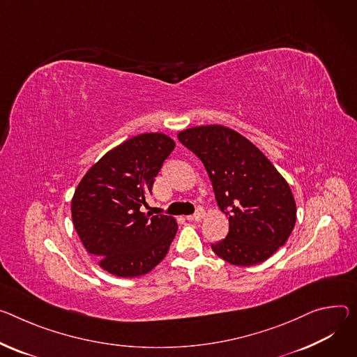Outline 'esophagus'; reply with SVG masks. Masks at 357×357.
<instances>
[{
  "label": "esophagus",
  "instance_id": "1",
  "mask_svg": "<svg viewBox=\"0 0 357 357\" xmlns=\"http://www.w3.org/2000/svg\"><path fill=\"white\" fill-rule=\"evenodd\" d=\"M204 216H205V211L204 209H198L193 215L186 216V219H189V220H201Z\"/></svg>",
  "mask_w": 357,
  "mask_h": 357
}]
</instances>
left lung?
<instances>
[{
  "label": "left lung",
  "mask_w": 357,
  "mask_h": 357,
  "mask_svg": "<svg viewBox=\"0 0 357 357\" xmlns=\"http://www.w3.org/2000/svg\"><path fill=\"white\" fill-rule=\"evenodd\" d=\"M178 139L205 165L229 232L212 250L235 266L265 262L286 243L296 223V202L265 153L222 125L188 128Z\"/></svg>",
  "instance_id": "obj_1"
}]
</instances>
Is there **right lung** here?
Wrapping results in <instances>:
<instances>
[{"label":"right lung","mask_w":357,"mask_h":357,"mask_svg":"<svg viewBox=\"0 0 357 357\" xmlns=\"http://www.w3.org/2000/svg\"><path fill=\"white\" fill-rule=\"evenodd\" d=\"M174 149L175 141L165 134H141L108 151L79 181L71 202L74 228L108 273L142 276L167 256L176 220L141 212V206Z\"/></svg>","instance_id":"right-lung-1"}]
</instances>
